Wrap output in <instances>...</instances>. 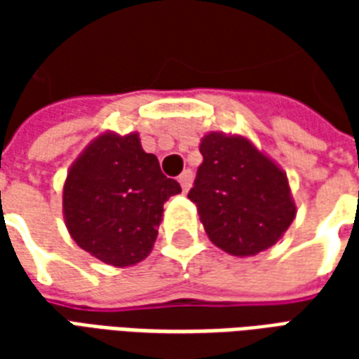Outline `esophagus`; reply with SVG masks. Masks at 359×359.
Returning a JSON list of instances; mask_svg holds the SVG:
<instances>
[{"instance_id": "34e87169", "label": "esophagus", "mask_w": 359, "mask_h": 359, "mask_svg": "<svg viewBox=\"0 0 359 359\" xmlns=\"http://www.w3.org/2000/svg\"><path fill=\"white\" fill-rule=\"evenodd\" d=\"M192 179H194V175H192V171H190V169H187V171L180 172L179 182H180V187H182V190H184V192H187L188 188L192 187Z\"/></svg>"}]
</instances>
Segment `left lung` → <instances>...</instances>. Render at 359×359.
<instances>
[{"label": "left lung", "instance_id": "1", "mask_svg": "<svg viewBox=\"0 0 359 359\" xmlns=\"http://www.w3.org/2000/svg\"><path fill=\"white\" fill-rule=\"evenodd\" d=\"M200 154L188 198L210 241L233 256L273 246L296 215L285 172L241 136L208 134Z\"/></svg>", "mask_w": 359, "mask_h": 359}]
</instances>
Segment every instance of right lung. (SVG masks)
I'll use <instances>...</instances> for the list:
<instances>
[{"instance_id":"1","label":"right lung","mask_w":359,"mask_h":359,"mask_svg":"<svg viewBox=\"0 0 359 359\" xmlns=\"http://www.w3.org/2000/svg\"><path fill=\"white\" fill-rule=\"evenodd\" d=\"M138 134H103L67 175L63 211L69 233L103 264L126 267L142 262L157 238L163 203L179 194Z\"/></svg>"}]
</instances>
